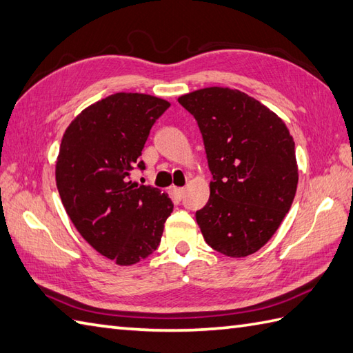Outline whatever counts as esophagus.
Returning a JSON list of instances; mask_svg holds the SVG:
<instances>
[{"label":"esophagus","mask_w":353,"mask_h":353,"mask_svg":"<svg viewBox=\"0 0 353 353\" xmlns=\"http://www.w3.org/2000/svg\"><path fill=\"white\" fill-rule=\"evenodd\" d=\"M172 192H174L177 197H183V194H185V188H176V186H174V188H172Z\"/></svg>","instance_id":"34e87169"}]
</instances>
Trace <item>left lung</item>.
Here are the masks:
<instances>
[{"mask_svg":"<svg viewBox=\"0 0 353 353\" xmlns=\"http://www.w3.org/2000/svg\"><path fill=\"white\" fill-rule=\"evenodd\" d=\"M179 103L196 118L214 179L196 212L205 241L226 256H249L274 235L294 200V141L274 112L238 89H199Z\"/></svg>","mask_w":353,"mask_h":353,"instance_id":"8db88e82","label":"left lung"}]
</instances>
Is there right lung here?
Listing matches in <instances>:
<instances>
[{"instance_id":"1","label":"right lung","mask_w":353,"mask_h":353,"mask_svg":"<svg viewBox=\"0 0 353 353\" xmlns=\"http://www.w3.org/2000/svg\"><path fill=\"white\" fill-rule=\"evenodd\" d=\"M170 108L147 94L118 92L81 110L65 130L56 183L72 224L118 265L152 254L172 212L168 194L130 181L156 119Z\"/></svg>"}]
</instances>
